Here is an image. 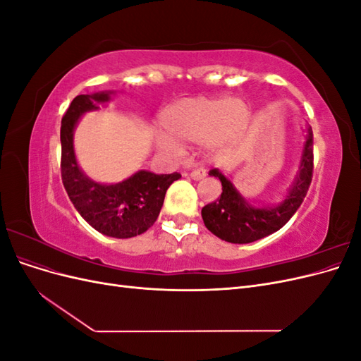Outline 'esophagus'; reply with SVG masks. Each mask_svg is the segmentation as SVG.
Here are the masks:
<instances>
[{"mask_svg":"<svg viewBox=\"0 0 361 361\" xmlns=\"http://www.w3.org/2000/svg\"><path fill=\"white\" fill-rule=\"evenodd\" d=\"M190 176L194 179V180H200V179H203L204 176H206V170L203 169V167H199V169H194L192 171H191V174Z\"/></svg>","mask_w":361,"mask_h":361,"instance_id":"esophagus-1","label":"esophagus"}]
</instances>
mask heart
I'll list each match as a JSON object with an SVG mask.
<instances>
[{
  "instance_id": "b5f03b06",
  "label": "heart",
  "mask_w": 361,
  "mask_h": 361,
  "mask_svg": "<svg viewBox=\"0 0 361 361\" xmlns=\"http://www.w3.org/2000/svg\"><path fill=\"white\" fill-rule=\"evenodd\" d=\"M250 116L248 105L241 99L185 97L161 113L159 122L167 135L159 137V145L178 150V141H202L206 149L220 150L244 134Z\"/></svg>"
}]
</instances>
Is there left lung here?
<instances>
[{
  "label": "left lung",
  "mask_w": 361,
  "mask_h": 361,
  "mask_svg": "<svg viewBox=\"0 0 361 361\" xmlns=\"http://www.w3.org/2000/svg\"><path fill=\"white\" fill-rule=\"evenodd\" d=\"M211 176L221 180L223 192L220 199L206 204L202 218L207 231L223 241L232 244L255 243L277 232L301 206L313 178V133L309 135L302 149L300 174L295 179L289 195L281 204L274 207H255L248 204L218 170H211Z\"/></svg>",
  "instance_id": "8db88e82"
}]
</instances>
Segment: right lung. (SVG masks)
I'll return each instance as SVG.
<instances>
[{"mask_svg": "<svg viewBox=\"0 0 361 361\" xmlns=\"http://www.w3.org/2000/svg\"><path fill=\"white\" fill-rule=\"evenodd\" d=\"M110 94L76 96L61 118V180L75 209L97 232L113 238H133L154 226L170 185L180 178L178 171L155 174L141 170L116 185L90 180L80 170L73 154V128L78 118Z\"/></svg>", "mask_w": 361, "mask_h": 361, "instance_id": "add662e5", "label": "right lung"}]
</instances>
